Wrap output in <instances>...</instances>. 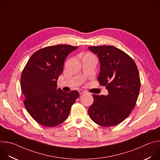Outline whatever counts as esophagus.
Wrapping results in <instances>:
<instances>
[{
    "label": "esophagus",
    "mask_w": 160,
    "mask_h": 160,
    "mask_svg": "<svg viewBox=\"0 0 160 160\" xmlns=\"http://www.w3.org/2000/svg\"><path fill=\"white\" fill-rule=\"evenodd\" d=\"M78 92H79L80 94H83V93H84L85 92L83 90H78Z\"/></svg>",
    "instance_id": "esophagus-1"
}]
</instances>
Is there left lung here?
<instances>
[{"mask_svg": "<svg viewBox=\"0 0 160 160\" xmlns=\"http://www.w3.org/2000/svg\"><path fill=\"white\" fill-rule=\"evenodd\" d=\"M88 48L99 59L98 81L109 92L106 96L92 95L88 114L100 126H116L129 116L138 98L141 83L137 66L126 52L113 46Z\"/></svg>", "mask_w": 160, "mask_h": 160, "instance_id": "obj_1", "label": "left lung"}]
</instances>
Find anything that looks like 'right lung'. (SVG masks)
<instances>
[{
    "label": "right lung",
    "instance_id": "add662e5",
    "mask_svg": "<svg viewBox=\"0 0 160 160\" xmlns=\"http://www.w3.org/2000/svg\"><path fill=\"white\" fill-rule=\"evenodd\" d=\"M78 48L58 44L42 48L31 57L22 72L21 87L24 106L42 126L54 127L63 122L79 97L78 91L67 93L57 88V84L66 58Z\"/></svg>",
    "mask_w": 160,
    "mask_h": 160
}]
</instances>
